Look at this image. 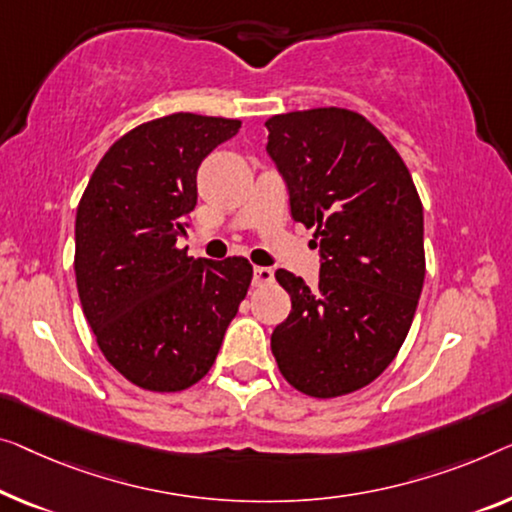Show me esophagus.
Returning a JSON list of instances; mask_svg holds the SVG:
<instances>
[{"label":"esophagus","instance_id":"34e87169","mask_svg":"<svg viewBox=\"0 0 512 512\" xmlns=\"http://www.w3.org/2000/svg\"><path fill=\"white\" fill-rule=\"evenodd\" d=\"M273 269H269V266H255L253 271V285L255 287H264V285H271L273 282Z\"/></svg>","mask_w":512,"mask_h":512}]
</instances>
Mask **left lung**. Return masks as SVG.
I'll return each instance as SVG.
<instances>
[{"label": "left lung", "instance_id": "8db88e82", "mask_svg": "<svg viewBox=\"0 0 512 512\" xmlns=\"http://www.w3.org/2000/svg\"><path fill=\"white\" fill-rule=\"evenodd\" d=\"M266 128L292 218L315 227L322 255L312 289L276 271L292 312L271 352L296 391L338 398L375 381L407 338L425 280L423 204L398 151L358 112H287Z\"/></svg>", "mask_w": 512, "mask_h": 512}]
</instances>
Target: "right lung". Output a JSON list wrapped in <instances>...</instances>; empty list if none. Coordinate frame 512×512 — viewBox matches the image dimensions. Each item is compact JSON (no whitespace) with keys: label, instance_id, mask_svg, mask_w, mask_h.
<instances>
[{"label":"right lung","instance_id":"obj_1","mask_svg":"<svg viewBox=\"0 0 512 512\" xmlns=\"http://www.w3.org/2000/svg\"><path fill=\"white\" fill-rule=\"evenodd\" d=\"M239 119L177 112L119 137L75 216V280L98 347L147 391L174 393L211 370L253 266L177 248L197 204V167Z\"/></svg>","mask_w":512,"mask_h":512}]
</instances>
